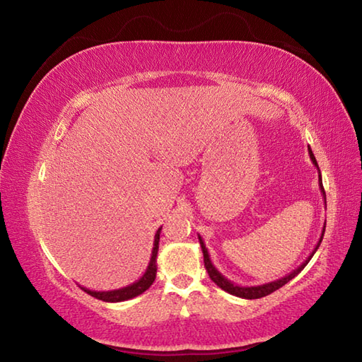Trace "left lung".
Listing matches in <instances>:
<instances>
[{"label": "left lung", "mask_w": 362, "mask_h": 362, "mask_svg": "<svg viewBox=\"0 0 362 362\" xmlns=\"http://www.w3.org/2000/svg\"><path fill=\"white\" fill-rule=\"evenodd\" d=\"M308 152H310V158H311V161H313V165L316 166L317 171H319V188H320L322 196H324L325 206H327L325 189H324V185H322V177H320V169H319V165H317V160H316V157H314V153H313L311 148L308 149ZM324 233H325V226H324V228H322V235H320V238H319V243L316 244V247H314V250L310 253V257L306 258V259L303 261V263L300 264L297 269H294V271L289 272L288 275L281 276V279H279V280L269 281V283H264V284H257V286H240V284H236V283H233V281H230L228 279H226V276L222 275V274L218 271V269L214 267V264L211 263V258H210V255H209V249L205 247V243H204V240H202V236H201V235H197V236H199V243H201L202 253H204V263H205V267H206V272H209V275H210V279H211L214 283H216L221 289H224L226 292H228V294L236 296V297H241V298H250V300H252V298H261V297H266V296H269V294H272L274 291L280 289V288L284 286V284H286L288 281H291L292 279H294V276H297L300 272H302L303 267L310 263V259L313 258L314 253H316V250L319 249V245H320V243H322V238H324Z\"/></svg>", "instance_id": "1"}]
</instances>
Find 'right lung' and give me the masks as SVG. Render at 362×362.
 Wrapping results in <instances>:
<instances>
[{
	"label": "right lung",
	"mask_w": 362,
	"mask_h": 362,
	"mask_svg": "<svg viewBox=\"0 0 362 362\" xmlns=\"http://www.w3.org/2000/svg\"><path fill=\"white\" fill-rule=\"evenodd\" d=\"M160 232L161 227L157 230L156 236H153V247H152V255L149 259V264L146 267L144 274L138 279L135 283L129 284V286L119 288V289H113V291H91L81 286V289H83L90 294L91 297H96L99 300H104V302H124V300L134 298L136 296L143 294L146 289L151 288V284L156 280V274H157V253H158V241H160Z\"/></svg>",
	"instance_id": "right-lung-1"
}]
</instances>
